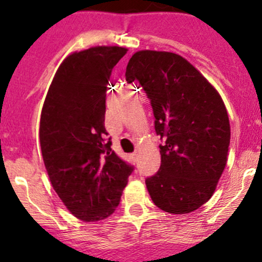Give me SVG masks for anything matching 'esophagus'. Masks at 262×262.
Returning <instances> with one entry per match:
<instances>
[{
  "label": "esophagus",
  "mask_w": 262,
  "mask_h": 262,
  "mask_svg": "<svg viewBox=\"0 0 262 262\" xmlns=\"http://www.w3.org/2000/svg\"><path fill=\"white\" fill-rule=\"evenodd\" d=\"M138 152H134V153H132V158H133V161L134 162H137V161H138Z\"/></svg>",
  "instance_id": "34e87169"
}]
</instances>
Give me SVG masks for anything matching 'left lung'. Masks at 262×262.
I'll use <instances>...</instances> for the list:
<instances>
[{"mask_svg":"<svg viewBox=\"0 0 262 262\" xmlns=\"http://www.w3.org/2000/svg\"><path fill=\"white\" fill-rule=\"evenodd\" d=\"M155 115L161 167L146 185L150 199L171 214L196 210L212 198L227 163L231 126L221 95L181 55L139 50L126 66Z\"/></svg>","mask_w":262,"mask_h":262,"instance_id":"8db88e82","label":"left lung"}]
</instances>
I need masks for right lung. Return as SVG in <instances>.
Listing matches in <instances>:
<instances>
[{
  "label": "right lung",
  "mask_w": 262,
  "mask_h": 262,
  "mask_svg": "<svg viewBox=\"0 0 262 262\" xmlns=\"http://www.w3.org/2000/svg\"><path fill=\"white\" fill-rule=\"evenodd\" d=\"M121 47L68 55L50 84L40 116V148L53 189L76 218L112 215L133 172L116 156L105 129L106 90Z\"/></svg>",
  "instance_id": "right-lung-1"
}]
</instances>
